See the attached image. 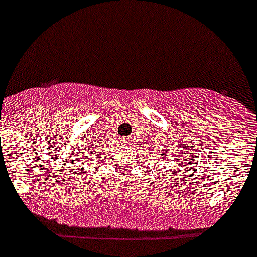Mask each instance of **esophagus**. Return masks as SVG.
I'll return each mask as SVG.
<instances>
[{"label": "esophagus", "mask_w": 257, "mask_h": 257, "mask_svg": "<svg viewBox=\"0 0 257 257\" xmlns=\"http://www.w3.org/2000/svg\"><path fill=\"white\" fill-rule=\"evenodd\" d=\"M129 142H131V137H124V139H121L122 146H126Z\"/></svg>", "instance_id": "34e87169"}]
</instances>
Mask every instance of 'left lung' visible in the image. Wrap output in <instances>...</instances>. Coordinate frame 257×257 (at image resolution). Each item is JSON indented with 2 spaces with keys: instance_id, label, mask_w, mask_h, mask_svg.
<instances>
[{
  "instance_id": "obj_1",
  "label": "left lung",
  "mask_w": 257,
  "mask_h": 257,
  "mask_svg": "<svg viewBox=\"0 0 257 257\" xmlns=\"http://www.w3.org/2000/svg\"><path fill=\"white\" fill-rule=\"evenodd\" d=\"M178 169H179V174H182V170H184V166H182V165L174 166V171H175V170H178Z\"/></svg>"
}]
</instances>
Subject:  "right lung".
Segmentation results:
<instances>
[{
  "label": "right lung",
  "mask_w": 257,
  "mask_h": 257,
  "mask_svg": "<svg viewBox=\"0 0 257 257\" xmlns=\"http://www.w3.org/2000/svg\"><path fill=\"white\" fill-rule=\"evenodd\" d=\"M90 152H91V148H88V150H82V153L77 152V154H78V159H79V161H86V159L83 158V157H86V158H87V154ZM77 163H78V162H77Z\"/></svg>",
  "instance_id": "obj_1"
}]
</instances>
